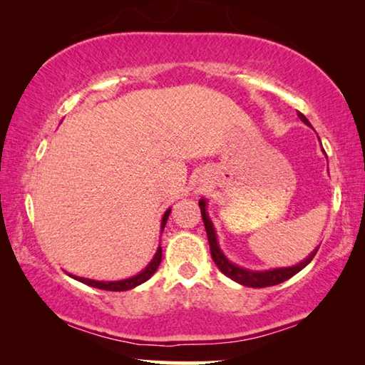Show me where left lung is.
<instances>
[{
	"label": "left lung",
	"mask_w": 365,
	"mask_h": 365,
	"mask_svg": "<svg viewBox=\"0 0 365 365\" xmlns=\"http://www.w3.org/2000/svg\"><path fill=\"white\" fill-rule=\"evenodd\" d=\"M298 117L306 123V125L311 127V122L306 119L304 114L298 113ZM200 207H201V217H202V222H205V227H206L209 248H211V256L214 259L215 265H217L222 274L227 275L228 279H232L233 282L240 283V285L251 287V288H264V287L279 285V283L292 279L293 275H296L299 270L304 269L306 265L312 261L314 256H316L317 250H319V248L314 250L311 255H309L304 259V261H301L299 264L293 265V267H280V269H272V270H264V272L238 267V265H235L233 262L228 261L224 252H222V250L219 248L214 225H212V222H211V219H209V215L206 212V201L205 200H200Z\"/></svg>",
	"instance_id": "8db88e82"
}]
</instances>
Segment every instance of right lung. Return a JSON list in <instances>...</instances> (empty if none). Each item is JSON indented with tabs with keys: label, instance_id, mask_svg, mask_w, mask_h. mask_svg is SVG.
Listing matches in <instances>:
<instances>
[{
	"label": "right lung",
	"instance_id": "right-lung-1",
	"mask_svg": "<svg viewBox=\"0 0 365 365\" xmlns=\"http://www.w3.org/2000/svg\"><path fill=\"white\" fill-rule=\"evenodd\" d=\"M169 214H170V209L164 212L163 215V222H160V232L164 230L165 224H168V219H169ZM160 261H163V248H158L156 255H154L153 261L146 265L145 270H141L140 274L130 277V279H125V280H119V282H98V280H91V279H83V277H77V275H71L72 279H76L78 282L85 283V285L88 287H95V288H100V289H108V292H125V289H132L135 287L141 285V283H145L148 279H151V275L154 272L158 270Z\"/></svg>",
	"mask_w": 365,
	"mask_h": 365
}]
</instances>
